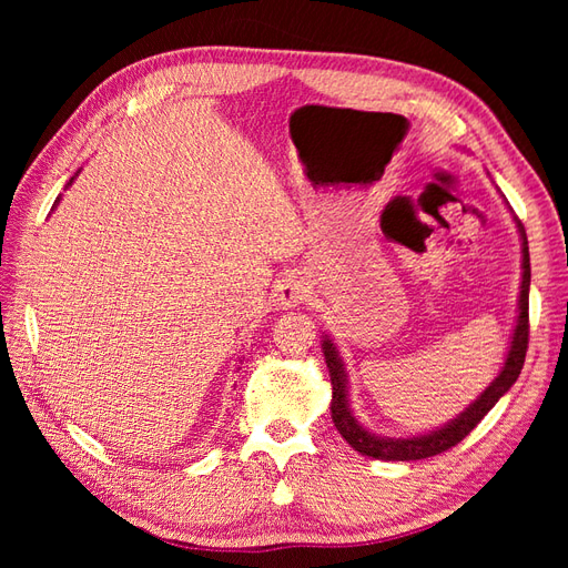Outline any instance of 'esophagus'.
<instances>
[{"mask_svg":"<svg viewBox=\"0 0 568 568\" xmlns=\"http://www.w3.org/2000/svg\"><path fill=\"white\" fill-rule=\"evenodd\" d=\"M311 294H313L311 280L301 272H288L277 284V294H274L277 298H274V303H277V307H296L311 298Z\"/></svg>","mask_w":568,"mask_h":568,"instance_id":"esophagus-1","label":"esophagus"}]
</instances>
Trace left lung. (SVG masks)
Masks as SVG:
<instances>
[{
    "mask_svg": "<svg viewBox=\"0 0 568 568\" xmlns=\"http://www.w3.org/2000/svg\"><path fill=\"white\" fill-rule=\"evenodd\" d=\"M517 220V217H514ZM517 227L521 234V291H519V315L517 324H514V334L509 341V351L505 357V365L500 374L495 376L490 386L478 395V398L462 412L459 417L448 422L445 426L436 428V432H428L424 436H409V438H388V436H376L359 424L348 405V376L346 367H343V359L334 346V341L324 334L322 351L326 367H329L332 376V419L338 428V434L346 438L353 450L363 453L374 459H386V462H409V459H424L434 457L438 453L450 450L462 438H467L476 424L484 419L488 412L495 407V403L503 398V395L511 388V384L519 379L526 351H528V288H530V257H528V239L521 222L517 220Z\"/></svg>",
    "mask_w": 568,
    "mask_h": 568,
    "instance_id": "1",
    "label": "left lung"
}]
</instances>
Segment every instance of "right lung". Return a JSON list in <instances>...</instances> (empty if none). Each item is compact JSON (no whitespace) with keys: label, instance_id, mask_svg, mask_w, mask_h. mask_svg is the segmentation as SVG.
<instances>
[{"label":"right lung","instance_id":"add662e5","mask_svg":"<svg viewBox=\"0 0 568 568\" xmlns=\"http://www.w3.org/2000/svg\"><path fill=\"white\" fill-rule=\"evenodd\" d=\"M73 180H75V178H71V182H73ZM71 182H68V184H71ZM57 203H59V199H57Z\"/></svg>","mask_w":568,"mask_h":568}]
</instances>
